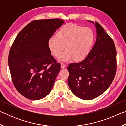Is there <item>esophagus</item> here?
Segmentation results:
<instances>
[{
	"label": "esophagus",
	"instance_id": "esophagus-1",
	"mask_svg": "<svg viewBox=\"0 0 126 126\" xmlns=\"http://www.w3.org/2000/svg\"><path fill=\"white\" fill-rule=\"evenodd\" d=\"M61 66L62 68H64L65 67V65L64 63H61Z\"/></svg>",
	"mask_w": 126,
	"mask_h": 126
}]
</instances>
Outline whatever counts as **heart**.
<instances>
[{"mask_svg":"<svg viewBox=\"0 0 126 126\" xmlns=\"http://www.w3.org/2000/svg\"><path fill=\"white\" fill-rule=\"evenodd\" d=\"M94 35L91 29L76 24H67L62 27L55 34V37L48 40L50 52L59 58L64 49L65 52L61 57L63 61L72 59L80 61L88 55L94 42Z\"/></svg>","mask_w":126,"mask_h":126,"instance_id":"1","label":"heart"}]
</instances>
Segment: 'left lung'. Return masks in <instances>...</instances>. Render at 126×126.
<instances>
[{"mask_svg": "<svg viewBox=\"0 0 126 126\" xmlns=\"http://www.w3.org/2000/svg\"><path fill=\"white\" fill-rule=\"evenodd\" d=\"M96 28L94 45L82 61L69 64L68 84L74 95L91 100L107 89L116 73V50L113 40L98 23L88 20Z\"/></svg>", "mask_w": 126, "mask_h": 126, "instance_id": "1", "label": "left lung"}]
</instances>
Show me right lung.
I'll list each match as a JSON object with an SVG mask.
<instances>
[{
    "label": "right lung",
    "instance_id": "obj_1",
    "mask_svg": "<svg viewBox=\"0 0 126 126\" xmlns=\"http://www.w3.org/2000/svg\"><path fill=\"white\" fill-rule=\"evenodd\" d=\"M64 23L59 19L33 21L19 33L12 44L8 57L12 81L28 99H42L52 90L61 64L51 55L48 42Z\"/></svg>",
    "mask_w": 126,
    "mask_h": 126
}]
</instances>
